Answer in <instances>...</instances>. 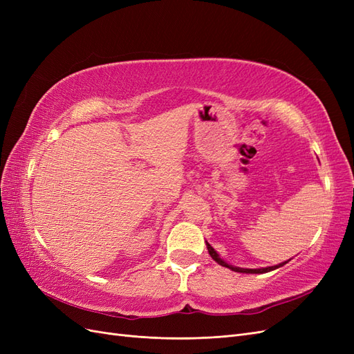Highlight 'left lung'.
<instances>
[{"mask_svg": "<svg viewBox=\"0 0 354 354\" xmlns=\"http://www.w3.org/2000/svg\"><path fill=\"white\" fill-rule=\"evenodd\" d=\"M207 248H208V252H209V255L212 257L214 261H217L220 266L227 267V269H230V270H233V272H239V273H267V272H272V270L279 269V267H282V266H285V264L288 263V261H283V263H281V264H276V266H272V267H263V269H242V267L232 266V264L224 261L223 259H220V255L217 254V251L214 250L208 242H207Z\"/></svg>", "mask_w": 354, "mask_h": 354, "instance_id": "obj_1", "label": "left lung"}]
</instances>
